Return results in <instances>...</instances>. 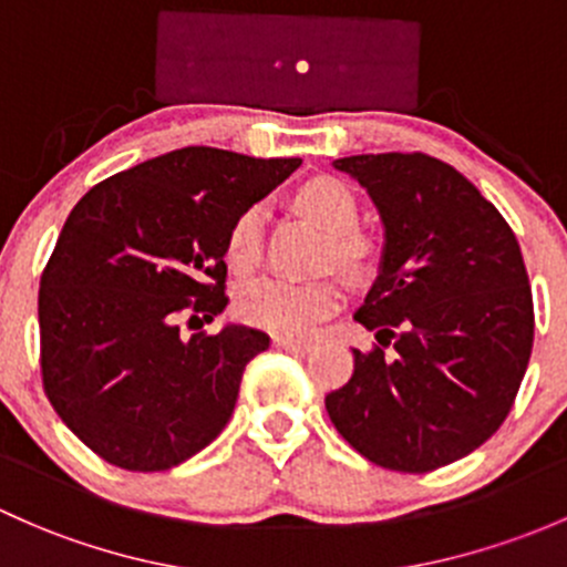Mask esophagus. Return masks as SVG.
<instances>
[{"mask_svg":"<svg viewBox=\"0 0 567 567\" xmlns=\"http://www.w3.org/2000/svg\"><path fill=\"white\" fill-rule=\"evenodd\" d=\"M274 348L288 350V353H307L312 348V342H303V339H290V337H274Z\"/></svg>","mask_w":567,"mask_h":567,"instance_id":"34e87169","label":"esophagus"}]
</instances>
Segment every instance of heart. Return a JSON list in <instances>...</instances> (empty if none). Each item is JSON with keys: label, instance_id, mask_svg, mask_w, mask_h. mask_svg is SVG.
I'll return each instance as SVG.
<instances>
[{"label": "heart", "instance_id": "obj_1", "mask_svg": "<svg viewBox=\"0 0 567 567\" xmlns=\"http://www.w3.org/2000/svg\"><path fill=\"white\" fill-rule=\"evenodd\" d=\"M296 206L333 236V260L353 271L367 244L353 236L359 225L355 195L337 178H312L296 195ZM264 241V206H252L236 219L228 234V260L238 271L258 264ZM339 293L331 282H296L282 277H258L238 293V315L247 323L277 337H307L326 315L333 312Z\"/></svg>", "mask_w": 567, "mask_h": 567}]
</instances>
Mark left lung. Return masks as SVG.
<instances>
[{"instance_id":"obj_1","label":"left lung","mask_w":567,"mask_h":567,"mask_svg":"<svg viewBox=\"0 0 567 567\" xmlns=\"http://www.w3.org/2000/svg\"><path fill=\"white\" fill-rule=\"evenodd\" d=\"M333 168L367 189L385 244L353 315L380 344L353 350V378L326 396V410L380 467H445L497 432L527 372L535 315L519 241L443 159L355 154Z\"/></svg>"}]
</instances>
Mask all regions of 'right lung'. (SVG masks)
<instances>
[{
    "label": "right lung",
    "mask_w": 567,
    "mask_h": 567,
    "mask_svg": "<svg viewBox=\"0 0 567 567\" xmlns=\"http://www.w3.org/2000/svg\"><path fill=\"white\" fill-rule=\"evenodd\" d=\"M301 165L184 146L94 184L40 277V367L59 419L116 467L157 473L204 451L268 337L178 320L225 307L234 223Z\"/></svg>",
    "instance_id": "1"
}]
</instances>
